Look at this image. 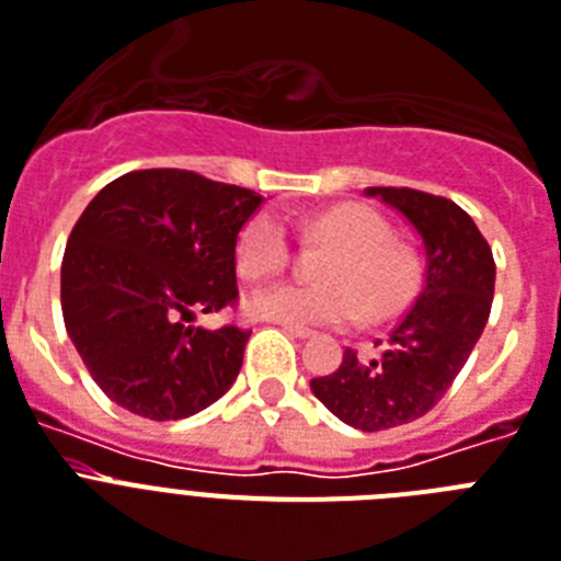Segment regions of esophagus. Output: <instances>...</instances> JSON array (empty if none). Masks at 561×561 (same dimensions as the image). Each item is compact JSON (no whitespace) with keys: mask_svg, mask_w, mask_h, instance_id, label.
<instances>
[{"mask_svg":"<svg viewBox=\"0 0 561 561\" xmlns=\"http://www.w3.org/2000/svg\"><path fill=\"white\" fill-rule=\"evenodd\" d=\"M282 325V331H285V334H290V336H299V340H305V336H311L313 331L311 328H302V325H288V322H279Z\"/></svg>","mask_w":561,"mask_h":561,"instance_id":"34e87169","label":"esophagus"}]
</instances>
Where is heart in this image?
Here are the masks:
<instances>
[{"instance_id": "1", "label": "heart", "mask_w": 561, "mask_h": 561, "mask_svg": "<svg viewBox=\"0 0 561 561\" xmlns=\"http://www.w3.org/2000/svg\"><path fill=\"white\" fill-rule=\"evenodd\" d=\"M305 233L325 248L317 285L282 282L248 296L250 317L288 325H352L391 320L407 311L421 290L423 267L412 248L391 241V225L366 204H336L305 225ZM290 259L288 230L279 216L256 213L241 227L236 265L244 279H265L285 271Z\"/></svg>"}]
</instances>
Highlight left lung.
I'll use <instances>...</instances> for the list:
<instances>
[{"mask_svg":"<svg viewBox=\"0 0 561 561\" xmlns=\"http://www.w3.org/2000/svg\"><path fill=\"white\" fill-rule=\"evenodd\" d=\"M366 195L421 236L423 290L377 357L345 348L340 368L311 380V391L354 430L380 432L423 417L453 386L490 317L495 262L476 221L449 198L409 186H368Z\"/></svg>","mask_w":561,"mask_h":561,"instance_id":"obj_1","label":"left lung"}]
</instances>
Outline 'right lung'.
<instances>
[{
  "label": "right lung",
  "mask_w": 561,
  "mask_h": 561,
  "mask_svg": "<svg viewBox=\"0 0 561 561\" xmlns=\"http://www.w3.org/2000/svg\"><path fill=\"white\" fill-rule=\"evenodd\" d=\"M262 195L186 170L106 184L68 236L59 302L94 383L149 421H181L239 377L250 331L186 325L233 305L236 241Z\"/></svg>",
  "instance_id": "right-lung-1"
}]
</instances>
